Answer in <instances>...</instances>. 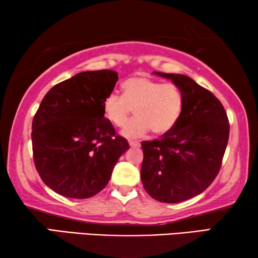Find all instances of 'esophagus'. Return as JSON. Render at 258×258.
Returning a JSON list of instances; mask_svg holds the SVG:
<instances>
[{
    "instance_id": "obj_1",
    "label": "esophagus",
    "mask_w": 258,
    "mask_h": 258,
    "mask_svg": "<svg viewBox=\"0 0 258 258\" xmlns=\"http://www.w3.org/2000/svg\"><path fill=\"white\" fill-rule=\"evenodd\" d=\"M129 145H130V147H139V146H141V143L132 141V142H129Z\"/></svg>"
}]
</instances>
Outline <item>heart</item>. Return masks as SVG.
Returning <instances> with one entry per match:
<instances>
[{
	"instance_id": "1",
	"label": "heart",
	"mask_w": 258,
	"mask_h": 258,
	"mask_svg": "<svg viewBox=\"0 0 258 258\" xmlns=\"http://www.w3.org/2000/svg\"><path fill=\"white\" fill-rule=\"evenodd\" d=\"M123 94H108L103 101V111L113 125L122 128L132 115L136 117L122 130L126 138H141L153 130L164 135L179 120L184 97L174 83H162L147 77H135L123 83Z\"/></svg>"
}]
</instances>
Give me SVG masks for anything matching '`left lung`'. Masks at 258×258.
<instances>
[{
  "label": "left lung",
  "mask_w": 258,
  "mask_h": 258,
  "mask_svg": "<svg viewBox=\"0 0 258 258\" xmlns=\"http://www.w3.org/2000/svg\"><path fill=\"white\" fill-rule=\"evenodd\" d=\"M153 73L180 88L184 105L170 132L142 143L141 178L153 199L177 204L202 193L216 178L230 125L221 101L194 80L183 74Z\"/></svg>",
  "instance_id": "8db88e82"
}]
</instances>
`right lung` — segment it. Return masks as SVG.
I'll list each match as a JSON object with an SVG mask.
<instances>
[{
    "label": "right lung",
    "mask_w": 258,
    "mask_h": 258,
    "mask_svg": "<svg viewBox=\"0 0 258 258\" xmlns=\"http://www.w3.org/2000/svg\"><path fill=\"white\" fill-rule=\"evenodd\" d=\"M117 80L114 71L81 72L52 87L41 101L32 124L34 163L46 186L62 197L96 196L129 150L103 111Z\"/></svg>",
    "instance_id": "1"
}]
</instances>
